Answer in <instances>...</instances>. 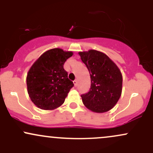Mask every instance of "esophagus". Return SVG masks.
<instances>
[{"mask_svg": "<svg viewBox=\"0 0 153 153\" xmlns=\"http://www.w3.org/2000/svg\"><path fill=\"white\" fill-rule=\"evenodd\" d=\"M73 82H74L75 86H77V85H78V80H75L74 81H73Z\"/></svg>", "mask_w": 153, "mask_h": 153, "instance_id": "obj_1", "label": "esophagus"}]
</instances>
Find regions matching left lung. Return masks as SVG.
Instances as JSON below:
<instances>
[{"instance_id":"1","label":"left lung","mask_w":153,"mask_h":153,"mask_svg":"<svg viewBox=\"0 0 153 153\" xmlns=\"http://www.w3.org/2000/svg\"><path fill=\"white\" fill-rule=\"evenodd\" d=\"M78 54L91 76L90 90L81 95L82 103L94 112L108 111L117 104L122 94L120 70L106 54L99 51L91 50Z\"/></svg>"}]
</instances>
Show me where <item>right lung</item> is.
<instances>
[{
  "label": "right lung",
  "instance_id": "right-lung-1",
  "mask_svg": "<svg viewBox=\"0 0 153 153\" xmlns=\"http://www.w3.org/2000/svg\"><path fill=\"white\" fill-rule=\"evenodd\" d=\"M72 52L54 48L35 61L26 77L27 91L33 103L44 110H53L64 103L74 84L68 78L63 65Z\"/></svg>",
  "mask_w": 153,
  "mask_h": 153
}]
</instances>
